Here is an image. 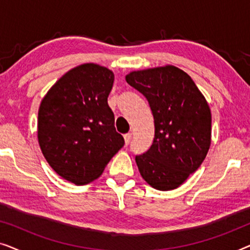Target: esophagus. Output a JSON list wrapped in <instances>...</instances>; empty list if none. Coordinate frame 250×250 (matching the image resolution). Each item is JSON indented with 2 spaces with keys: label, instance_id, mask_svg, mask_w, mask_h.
<instances>
[{
  "label": "esophagus",
  "instance_id": "34e87169",
  "mask_svg": "<svg viewBox=\"0 0 250 250\" xmlns=\"http://www.w3.org/2000/svg\"><path fill=\"white\" fill-rule=\"evenodd\" d=\"M131 139H132L131 133H127V134L124 135V140H125V145L126 146H128V143L131 142Z\"/></svg>",
  "mask_w": 250,
  "mask_h": 250
}]
</instances>
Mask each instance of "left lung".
Masks as SVG:
<instances>
[{
	"instance_id": "1",
	"label": "left lung",
	"mask_w": 250,
	"mask_h": 250,
	"mask_svg": "<svg viewBox=\"0 0 250 250\" xmlns=\"http://www.w3.org/2000/svg\"><path fill=\"white\" fill-rule=\"evenodd\" d=\"M125 78L146 98L155 121L151 146L135 157L140 174L157 190L176 189L209 150V105L192 78L175 66L131 71Z\"/></svg>"
}]
</instances>
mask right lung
Listing matches in <instances>:
<instances>
[{
	"label": "right lung",
	"mask_w": 250,
	"mask_h": 250,
	"mask_svg": "<svg viewBox=\"0 0 250 250\" xmlns=\"http://www.w3.org/2000/svg\"><path fill=\"white\" fill-rule=\"evenodd\" d=\"M114 80L108 68L83 63L60 77L40 104L43 156L58 175L77 186L97 180L125 143L108 105Z\"/></svg>",
	"instance_id": "add662e5"
}]
</instances>
